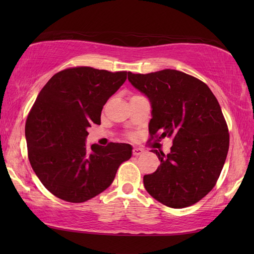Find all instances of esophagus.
I'll use <instances>...</instances> for the list:
<instances>
[{"mask_svg": "<svg viewBox=\"0 0 254 254\" xmlns=\"http://www.w3.org/2000/svg\"><path fill=\"white\" fill-rule=\"evenodd\" d=\"M144 153V149H142V148H139V147H134L133 148V155L134 156H139V155H142Z\"/></svg>", "mask_w": 254, "mask_h": 254, "instance_id": "34e87169", "label": "esophagus"}]
</instances>
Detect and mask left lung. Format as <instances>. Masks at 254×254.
I'll use <instances>...</instances> for the list:
<instances>
[{"label":"left lung","mask_w":254,"mask_h":254,"mask_svg":"<svg viewBox=\"0 0 254 254\" xmlns=\"http://www.w3.org/2000/svg\"><path fill=\"white\" fill-rule=\"evenodd\" d=\"M127 79L150 102V135L174 142L167 155L152 150L160 165L144 176V187L166 206H191L214 188L227 157L228 127L216 97L206 84L177 69L128 72Z\"/></svg>","instance_id":"1"}]
</instances>
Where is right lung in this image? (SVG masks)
<instances>
[{"label":"right lung","instance_id":"obj_1","mask_svg":"<svg viewBox=\"0 0 254 254\" xmlns=\"http://www.w3.org/2000/svg\"><path fill=\"white\" fill-rule=\"evenodd\" d=\"M127 72L88 66L67 68L49 79L27 118L25 136L32 170L53 195L82 203L104 192L132 156L126 143L87 148L91 123L126 82Z\"/></svg>","mask_w":254,"mask_h":254}]
</instances>
